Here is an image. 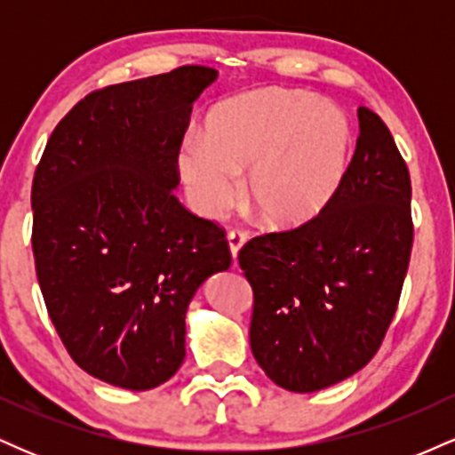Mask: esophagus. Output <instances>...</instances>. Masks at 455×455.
I'll use <instances>...</instances> for the list:
<instances>
[{"label":"esophagus","mask_w":455,"mask_h":455,"mask_svg":"<svg viewBox=\"0 0 455 455\" xmlns=\"http://www.w3.org/2000/svg\"><path fill=\"white\" fill-rule=\"evenodd\" d=\"M227 242H228V250H231V257L237 259L239 250H242L243 243L248 242V233H245V231H231L227 235Z\"/></svg>","instance_id":"1"}]
</instances>
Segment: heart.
<instances>
[{
    "label": "heart",
    "mask_w": 455,
    "mask_h": 455,
    "mask_svg": "<svg viewBox=\"0 0 455 455\" xmlns=\"http://www.w3.org/2000/svg\"><path fill=\"white\" fill-rule=\"evenodd\" d=\"M353 130L333 104L295 90H257L218 104L205 139L181 140L177 171L203 216H220L242 192L265 224L299 228L327 210L347 180Z\"/></svg>",
    "instance_id": "b5f03b06"
}]
</instances>
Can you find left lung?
<instances>
[{"mask_svg": "<svg viewBox=\"0 0 455 455\" xmlns=\"http://www.w3.org/2000/svg\"><path fill=\"white\" fill-rule=\"evenodd\" d=\"M357 117V149L327 210L239 252L254 291L250 348L297 394L340 383L374 357L409 269V169L383 119L365 107Z\"/></svg>", "mask_w": 455, "mask_h": 455, "instance_id": "8db88e82", "label": "left lung"}]
</instances>
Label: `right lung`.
I'll use <instances>...</instances> for the list:
<instances>
[{"instance_id":"add662e5","label":"right lung","mask_w":455,"mask_h":455,"mask_svg":"<svg viewBox=\"0 0 455 455\" xmlns=\"http://www.w3.org/2000/svg\"><path fill=\"white\" fill-rule=\"evenodd\" d=\"M213 68L104 87L57 124L31 186L36 274L87 374L145 391L186 357V312L231 267L224 231L177 201V154Z\"/></svg>"}]
</instances>
